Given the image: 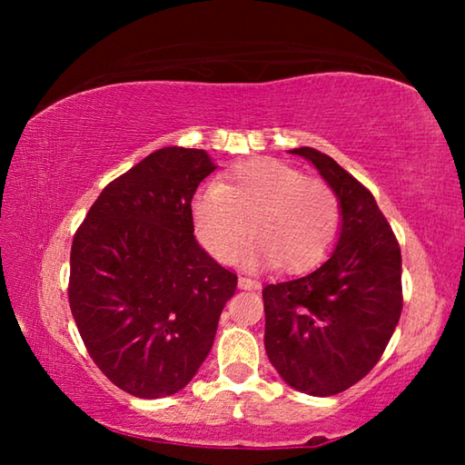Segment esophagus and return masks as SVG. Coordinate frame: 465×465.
Masks as SVG:
<instances>
[{
  "instance_id": "esophagus-1",
  "label": "esophagus",
  "mask_w": 465,
  "mask_h": 465,
  "mask_svg": "<svg viewBox=\"0 0 465 465\" xmlns=\"http://www.w3.org/2000/svg\"><path fill=\"white\" fill-rule=\"evenodd\" d=\"M258 287H261V285H258V282L256 281H252V279H246V277H242L240 279V289H258Z\"/></svg>"
}]
</instances>
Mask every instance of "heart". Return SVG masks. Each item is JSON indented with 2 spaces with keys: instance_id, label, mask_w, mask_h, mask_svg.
<instances>
[{
  "instance_id": "1",
  "label": "heart",
  "mask_w": 465,
  "mask_h": 465,
  "mask_svg": "<svg viewBox=\"0 0 465 465\" xmlns=\"http://www.w3.org/2000/svg\"><path fill=\"white\" fill-rule=\"evenodd\" d=\"M191 213L196 238L217 261L238 258L252 222L258 240L246 262H279L285 271L320 262L341 225L332 188L274 157L242 162L219 184L203 186L193 196Z\"/></svg>"
}]
</instances>
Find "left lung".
<instances>
[{
  "mask_svg": "<svg viewBox=\"0 0 465 465\" xmlns=\"http://www.w3.org/2000/svg\"><path fill=\"white\" fill-rule=\"evenodd\" d=\"M312 162L341 204V233L328 261L305 277L262 289L264 349L297 391L334 396L381 359L402 313V254L373 194L312 147Z\"/></svg>",
  "mask_w": 465,
  "mask_h": 465,
  "instance_id": "1",
  "label": "left lung"
}]
</instances>
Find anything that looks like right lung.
Returning <instances> with one entry per match:
<instances>
[{"label": "right lung", "instance_id": "1", "mask_svg": "<svg viewBox=\"0 0 465 465\" xmlns=\"http://www.w3.org/2000/svg\"><path fill=\"white\" fill-rule=\"evenodd\" d=\"M215 168L204 149H157L100 193L75 232L74 320L94 363L131 396L183 390L235 293L238 277L193 235V196Z\"/></svg>", "mask_w": 465, "mask_h": 465}]
</instances>
